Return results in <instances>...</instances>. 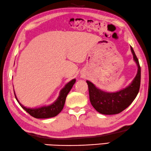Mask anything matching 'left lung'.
Segmentation results:
<instances>
[{
  "label": "left lung",
  "instance_id": "8db88e82",
  "mask_svg": "<svg viewBox=\"0 0 151 151\" xmlns=\"http://www.w3.org/2000/svg\"><path fill=\"white\" fill-rule=\"evenodd\" d=\"M131 50L138 70L133 82L124 90L115 93H107L97 89L94 85L87 81L90 103L98 112L105 115H113L122 112L132 103L138 94L141 81V68L138 59L133 48Z\"/></svg>",
  "mask_w": 151,
  "mask_h": 151
}]
</instances>
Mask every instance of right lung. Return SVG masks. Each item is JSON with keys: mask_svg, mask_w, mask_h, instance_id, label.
Instances as JSON below:
<instances>
[{"mask_svg": "<svg viewBox=\"0 0 151 151\" xmlns=\"http://www.w3.org/2000/svg\"><path fill=\"white\" fill-rule=\"evenodd\" d=\"M75 82L76 80L73 79L71 81H70L68 83L65 85V88L61 91L58 99H57V101L55 102L52 105L47 106V107L39 108V109H33L25 107L22 105V104L19 103L18 99H17V98L16 97V95H15V97H16V100L18 101V103L20 104L21 107H22L27 113L30 114L31 116H33V117L35 118H48L55 117V116L58 115V114L61 111V110L63 109L67 95L69 93L70 91Z\"/></svg>", "mask_w": 151, "mask_h": 151, "instance_id": "right-lung-1", "label": "right lung"}]
</instances>
